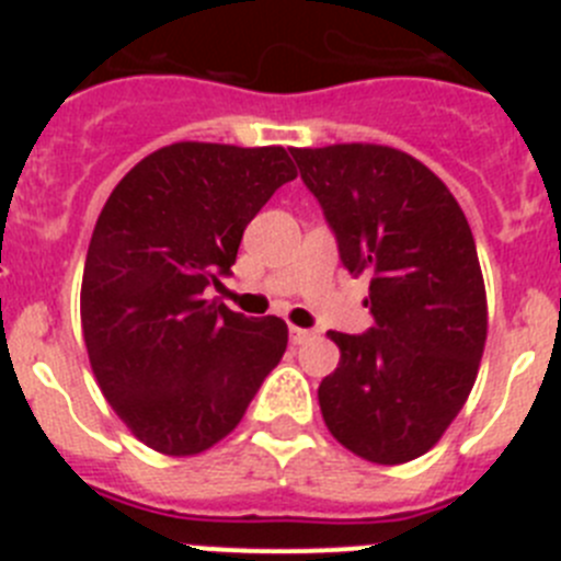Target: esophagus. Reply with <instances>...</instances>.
Returning a JSON list of instances; mask_svg holds the SVG:
<instances>
[{"mask_svg": "<svg viewBox=\"0 0 561 561\" xmlns=\"http://www.w3.org/2000/svg\"><path fill=\"white\" fill-rule=\"evenodd\" d=\"M314 336H317V331H311V329H297V325H289V340L295 342V345H304V342L314 340Z\"/></svg>", "mask_w": 561, "mask_h": 561, "instance_id": "34e87169", "label": "esophagus"}]
</instances>
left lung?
<instances>
[{"mask_svg": "<svg viewBox=\"0 0 561 561\" xmlns=\"http://www.w3.org/2000/svg\"><path fill=\"white\" fill-rule=\"evenodd\" d=\"M345 270L370 275L368 334L329 331L340 365L317 399L329 433L370 463L430 453L478 379L489 329L478 250L449 187L374 142L291 148Z\"/></svg>", "mask_w": 561, "mask_h": 561, "instance_id": "8db88e82", "label": "left lung"}]
</instances>
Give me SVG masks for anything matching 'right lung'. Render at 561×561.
Listing matches in <instances>:
<instances>
[{
  "mask_svg": "<svg viewBox=\"0 0 561 561\" xmlns=\"http://www.w3.org/2000/svg\"><path fill=\"white\" fill-rule=\"evenodd\" d=\"M297 176L280 146L173 142L117 182L81 284L89 365L146 447L199 455L244 419L289 342L280 317H244L207 286L230 275L244 227Z\"/></svg>",
  "mask_w": 561,
  "mask_h": 561,
  "instance_id": "obj_1",
  "label": "right lung"
}]
</instances>
